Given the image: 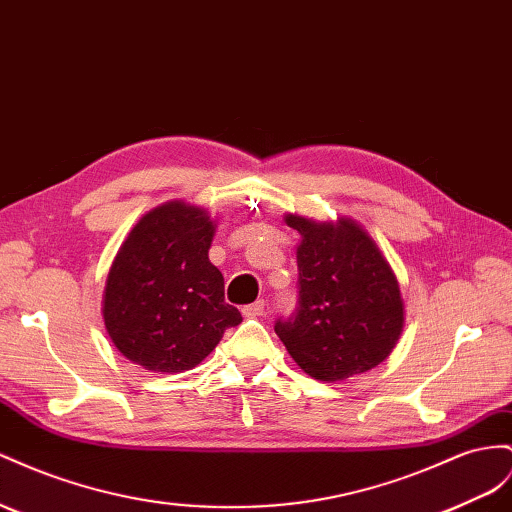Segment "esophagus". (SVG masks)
I'll return each instance as SVG.
<instances>
[{"mask_svg": "<svg viewBox=\"0 0 512 512\" xmlns=\"http://www.w3.org/2000/svg\"><path fill=\"white\" fill-rule=\"evenodd\" d=\"M241 312L245 319H258V316L265 314V301H254L250 306H243Z\"/></svg>", "mask_w": 512, "mask_h": 512, "instance_id": "34e87169", "label": "esophagus"}]
</instances>
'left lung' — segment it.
<instances>
[{
  "mask_svg": "<svg viewBox=\"0 0 512 512\" xmlns=\"http://www.w3.org/2000/svg\"><path fill=\"white\" fill-rule=\"evenodd\" d=\"M301 234L297 306L275 334L297 366L319 381H342L381 364L403 331V299L388 260L351 219L316 224L288 215Z\"/></svg>",
  "mask_w": 512,
  "mask_h": 512,
  "instance_id": "obj_1",
  "label": "left lung"
}]
</instances>
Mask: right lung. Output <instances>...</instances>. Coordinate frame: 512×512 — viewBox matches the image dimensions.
Returning a JSON list of instances; mask_svg holds the SVG:
<instances>
[{
	"mask_svg": "<svg viewBox=\"0 0 512 512\" xmlns=\"http://www.w3.org/2000/svg\"><path fill=\"white\" fill-rule=\"evenodd\" d=\"M206 211L168 202L140 219L107 275L103 319L118 351L155 372H183L243 321L209 260Z\"/></svg>",
	"mask_w": 512,
	"mask_h": 512,
	"instance_id": "1",
	"label": "right lung"
}]
</instances>
